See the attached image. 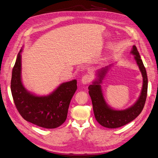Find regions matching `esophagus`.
I'll use <instances>...</instances> for the list:
<instances>
[{
  "label": "esophagus",
  "mask_w": 158,
  "mask_h": 158,
  "mask_svg": "<svg viewBox=\"0 0 158 158\" xmlns=\"http://www.w3.org/2000/svg\"><path fill=\"white\" fill-rule=\"evenodd\" d=\"M92 77L91 75L89 74H86L83 77H82V79H81V82H82L83 84H88L91 81H92Z\"/></svg>",
  "instance_id": "34e87169"
}]
</instances>
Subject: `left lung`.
<instances>
[{"mask_svg": "<svg viewBox=\"0 0 158 158\" xmlns=\"http://www.w3.org/2000/svg\"><path fill=\"white\" fill-rule=\"evenodd\" d=\"M131 53L135 56V59L143 77L141 93L135 104L123 110H115L106 104L100 84L102 83V80L106 75L109 66L99 70L97 73L98 79L89 86V93L92 100L95 118L102 126L107 128H118L130 123L141 113L146 102L148 90V77L146 68L135 45Z\"/></svg>", "mask_w": 158, "mask_h": 158, "instance_id": "left-lung-1", "label": "left lung"}]
</instances>
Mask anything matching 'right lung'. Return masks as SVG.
<instances>
[{"label":"right lung","mask_w":158,"mask_h":158,"mask_svg":"<svg viewBox=\"0 0 158 158\" xmlns=\"http://www.w3.org/2000/svg\"><path fill=\"white\" fill-rule=\"evenodd\" d=\"M12 69L11 92L19 114L28 122L46 129H54L67 118L70 101L77 89L75 79L61 84L48 96H39L25 89L21 79V52Z\"/></svg>","instance_id":"right-lung-1"}]
</instances>
